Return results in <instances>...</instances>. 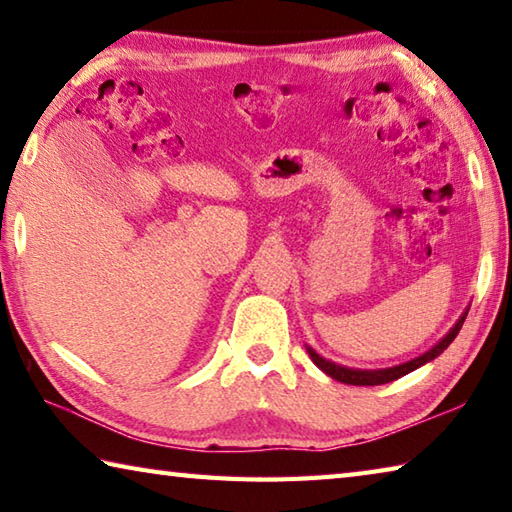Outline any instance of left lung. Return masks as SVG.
Masks as SVG:
<instances>
[{
    "label": "left lung",
    "mask_w": 512,
    "mask_h": 512,
    "mask_svg": "<svg viewBox=\"0 0 512 512\" xmlns=\"http://www.w3.org/2000/svg\"><path fill=\"white\" fill-rule=\"evenodd\" d=\"M466 315H468V308L464 310L462 317L457 319L455 326L450 328L448 333H446L442 339H439V342H437L433 348H428L426 353H422V355L415 357V359H410V362H404V364H399V366H390V368H377V370L348 368V366H342V364L330 362V359H326V357L319 355L315 348L306 346V350H308L310 359H313V364H315L319 370H324V373H326L328 377L337 379V382L350 384V386H379V384L395 382V379L404 377V375H408V373H413V370H417L419 366H424V364H428V362H433L435 357L442 355L444 350H446L450 344H453V339L457 337L459 330H462Z\"/></svg>",
    "instance_id": "left-lung-1"
}]
</instances>
